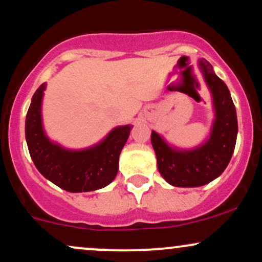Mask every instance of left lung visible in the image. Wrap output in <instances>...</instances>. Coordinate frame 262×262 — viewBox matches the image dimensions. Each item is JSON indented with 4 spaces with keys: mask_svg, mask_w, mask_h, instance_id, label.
I'll use <instances>...</instances> for the list:
<instances>
[{
    "mask_svg": "<svg viewBox=\"0 0 262 262\" xmlns=\"http://www.w3.org/2000/svg\"><path fill=\"white\" fill-rule=\"evenodd\" d=\"M198 65L212 93L215 112L208 139L197 148L182 150L170 146L160 134L151 132L159 172L176 187H198L221 176L229 164L236 143V111L229 90L206 59H201Z\"/></svg>",
    "mask_w": 262,
    "mask_h": 262,
    "instance_id": "obj_1",
    "label": "left lung"
}]
</instances>
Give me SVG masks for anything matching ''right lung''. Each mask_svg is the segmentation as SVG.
Returning <instances> with one entry per match:
<instances>
[{"mask_svg":"<svg viewBox=\"0 0 262 262\" xmlns=\"http://www.w3.org/2000/svg\"><path fill=\"white\" fill-rule=\"evenodd\" d=\"M47 83L32 97L26 117V140L35 167L45 179L68 192H90L106 187L118 172V161L132 125L116 127L91 148L70 150L47 137L41 122V101Z\"/></svg>","mask_w":262,"mask_h":262,"instance_id":"1","label":"right lung"}]
</instances>
